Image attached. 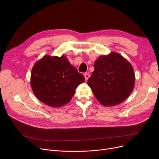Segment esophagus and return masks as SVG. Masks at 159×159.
<instances>
[{
	"label": "esophagus",
	"instance_id": "esophagus-1",
	"mask_svg": "<svg viewBox=\"0 0 159 159\" xmlns=\"http://www.w3.org/2000/svg\"><path fill=\"white\" fill-rule=\"evenodd\" d=\"M84 77H85V81H87V80H88V78H89V74H87V73H85V74H84Z\"/></svg>",
	"mask_w": 159,
	"mask_h": 159
}]
</instances>
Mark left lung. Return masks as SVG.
<instances>
[{
  "label": "left lung",
  "instance_id": "8db88e82",
  "mask_svg": "<svg viewBox=\"0 0 159 159\" xmlns=\"http://www.w3.org/2000/svg\"><path fill=\"white\" fill-rule=\"evenodd\" d=\"M88 84L98 102L104 106L122 103L132 93L134 86L133 66L117 52L99 56Z\"/></svg>",
  "mask_w": 159,
  "mask_h": 159
}]
</instances>
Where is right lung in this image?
Listing matches in <instances>:
<instances>
[{
    "mask_svg": "<svg viewBox=\"0 0 159 159\" xmlns=\"http://www.w3.org/2000/svg\"><path fill=\"white\" fill-rule=\"evenodd\" d=\"M85 78L65 56L45 55L32 69L30 85L36 97L52 107H61L70 102L75 89Z\"/></svg>",
    "mask_w": 159,
    "mask_h": 159,
    "instance_id": "right-lung-1",
    "label": "right lung"
}]
</instances>
